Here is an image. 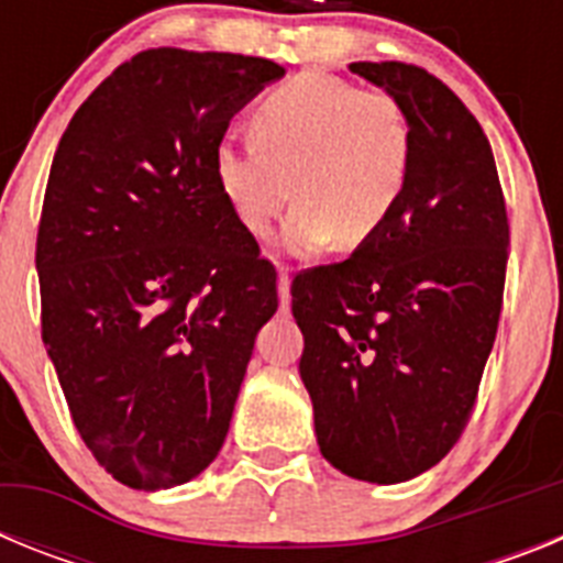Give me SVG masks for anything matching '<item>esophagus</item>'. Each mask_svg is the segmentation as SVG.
<instances>
[{
	"label": "esophagus",
	"instance_id": "34e87169",
	"mask_svg": "<svg viewBox=\"0 0 563 563\" xmlns=\"http://www.w3.org/2000/svg\"><path fill=\"white\" fill-rule=\"evenodd\" d=\"M278 301H282V310H290V273L285 267L278 271Z\"/></svg>",
	"mask_w": 563,
	"mask_h": 563
}]
</instances>
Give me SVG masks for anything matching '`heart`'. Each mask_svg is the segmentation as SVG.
I'll return each mask as SVG.
<instances>
[{"label":"heart","instance_id":"obj_1","mask_svg":"<svg viewBox=\"0 0 563 563\" xmlns=\"http://www.w3.org/2000/svg\"><path fill=\"white\" fill-rule=\"evenodd\" d=\"M411 154V121L391 92L301 73L253 107L251 143L213 146V183L256 239L271 236L296 197L285 245L312 256L335 239L357 247L386 228L409 186Z\"/></svg>","mask_w":563,"mask_h":563}]
</instances>
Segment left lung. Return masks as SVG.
I'll list each match as a JSON object with an SVG mask.
<instances>
[{
	"mask_svg": "<svg viewBox=\"0 0 563 563\" xmlns=\"http://www.w3.org/2000/svg\"><path fill=\"white\" fill-rule=\"evenodd\" d=\"M350 69L409 114L411 174L375 239L292 278L298 372L324 460L352 479L395 485L449 454L474 411L510 228L490 143L440 78L402 62Z\"/></svg>",
	"mask_w": 563,
	"mask_h": 563,
	"instance_id": "8db88e82",
	"label": "left lung"
}]
</instances>
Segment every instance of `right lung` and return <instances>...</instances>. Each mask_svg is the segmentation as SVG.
Returning <instances> with one entry per match:
<instances>
[{
    "label": "right lung",
    "instance_id": "obj_1",
    "mask_svg": "<svg viewBox=\"0 0 563 563\" xmlns=\"http://www.w3.org/2000/svg\"><path fill=\"white\" fill-rule=\"evenodd\" d=\"M285 67L143 49L58 141L36 239L42 341L87 449L163 490L220 454L253 341L278 307L213 183V146Z\"/></svg>",
    "mask_w": 563,
    "mask_h": 563
}]
</instances>
